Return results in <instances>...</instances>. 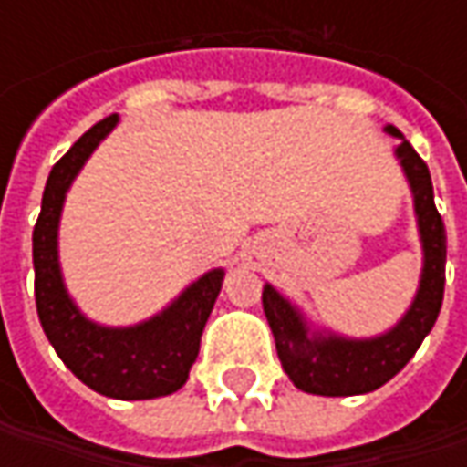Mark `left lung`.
Listing matches in <instances>:
<instances>
[{"label": "left lung", "instance_id": "1", "mask_svg": "<svg viewBox=\"0 0 467 467\" xmlns=\"http://www.w3.org/2000/svg\"><path fill=\"white\" fill-rule=\"evenodd\" d=\"M385 132L400 140V145L395 148V158L400 161L413 194L423 252L419 291L395 327L374 337H346L332 330L314 327L294 301H288L278 288L265 283L262 306L275 337L283 371L298 389L309 395L348 398L379 389L413 358V353L440 317L444 298L447 234L434 205L431 176L421 155L413 150L400 130L387 124Z\"/></svg>", "mask_w": 467, "mask_h": 467}]
</instances>
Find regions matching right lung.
I'll return each instance as SVG.
<instances>
[{
    "instance_id": "1",
    "label": "right lung",
    "mask_w": 467,
    "mask_h": 467,
    "mask_svg": "<svg viewBox=\"0 0 467 467\" xmlns=\"http://www.w3.org/2000/svg\"><path fill=\"white\" fill-rule=\"evenodd\" d=\"M117 124L119 117L111 114L90 127L48 173L33 228L36 309L48 343L82 385L117 400H153L182 389L189 379L225 270L215 267L192 280L163 312L130 327L99 325L72 301L59 265L64 200L75 176Z\"/></svg>"
}]
</instances>
